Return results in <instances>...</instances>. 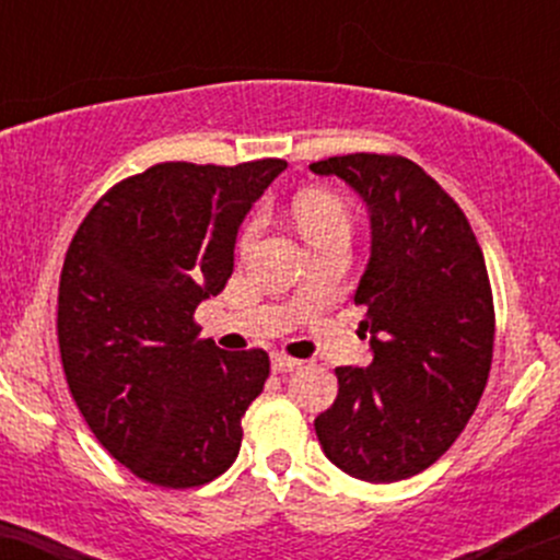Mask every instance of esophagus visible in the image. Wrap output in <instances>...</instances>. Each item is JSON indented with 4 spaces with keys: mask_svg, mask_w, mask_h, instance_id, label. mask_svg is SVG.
Returning <instances> with one entry per match:
<instances>
[{
    "mask_svg": "<svg viewBox=\"0 0 560 560\" xmlns=\"http://www.w3.org/2000/svg\"><path fill=\"white\" fill-rule=\"evenodd\" d=\"M270 366H273L276 374H284V372L298 370L300 361L292 359V355H287V353H273L270 355Z\"/></svg>",
    "mask_w": 560,
    "mask_h": 560,
    "instance_id": "34e87169",
    "label": "esophagus"
}]
</instances>
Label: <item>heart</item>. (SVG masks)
Returning a JSON list of instances; mask_svg holds the SVG:
<instances>
[{
  "mask_svg": "<svg viewBox=\"0 0 560 560\" xmlns=\"http://www.w3.org/2000/svg\"><path fill=\"white\" fill-rule=\"evenodd\" d=\"M292 218L308 244L318 242V238L324 236H331V233L350 231V218H348L346 205H342L337 196L324 194V190H308V194L298 196L292 205ZM257 231H260V220L257 218L244 225L242 242H238L242 252H247L252 244H255Z\"/></svg>",
  "mask_w": 560,
  "mask_h": 560,
  "instance_id": "1",
  "label": "heart"
}]
</instances>
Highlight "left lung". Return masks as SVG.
I'll list each match as a JSON object with an SVG mask.
<instances>
[{
	"mask_svg": "<svg viewBox=\"0 0 560 560\" xmlns=\"http://www.w3.org/2000/svg\"><path fill=\"white\" fill-rule=\"evenodd\" d=\"M366 201L372 255L355 290L370 366H337L318 444L348 476L393 483L454 444L478 407L494 350V303L468 218L420 164L388 153L313 162Z\"/></svg>",
	"mask_w": 560,
	"mask_h": 560,
	"instance_id": "left-lung-1",
	"label": "left lung"
}]
</instances>
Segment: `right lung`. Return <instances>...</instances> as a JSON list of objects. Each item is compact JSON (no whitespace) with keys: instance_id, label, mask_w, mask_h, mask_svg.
I'll use <instances>...</instances> for the list:
<instances>
[{"instance_id":"1","label":"right lung","mask_w":560,"mask_h":560,"mask_svg":"<svg viewBox=\"0 0 560 560\" xmlns=\"http://www.w3.org/2000/svg\"><path fill=\"white\" fill-rule=\"evenodd\" d=\"M284 170V159L153 164L73 233L58 290L66 383L95 439L143 481L201 487L236 459L268 353L199 340L194 311L223 292L238 225Z\"/></svg>"}]
</instances>
